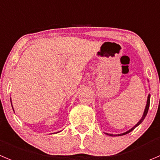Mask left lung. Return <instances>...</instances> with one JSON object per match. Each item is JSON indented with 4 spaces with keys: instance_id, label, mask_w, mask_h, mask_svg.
I'll return each mask as SVG.
<instances>
[{
    "instance_id": "left-lung-1",
    "label": "left lung",
    "mask_w": 160,
    "mask_h": 160,
    "mask_svg": "<svg viewBox=\"0 0 160 160\" xmlns=\"http://www.w3.org/2000/svg\"><path fill=\"white\" fill-rule=\"evenodd\" d=\"M150 96H151V95H150V94H148V99H147V104H146V106H145V111H144L143 116H142V119H141L140 120H139V121L138 122V123L135 125V126H134L132 128H131V129H130L129 131H126V132H125V133H123V134H108V133H105V134H108V135H109V136H122V135H124V134H128V133L131 132V131H132L134 129V128H137V127L138 126L139 124H141V123H142V121H143V120H144V119H145V116H146L147 113H148V108H149V105H150Z\"/></svg>"
}]
</instances>
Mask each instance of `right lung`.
I'll return each mask as SVG.
<instances>
[{
  "instance_id": "obj_1",
  "label": "right lung",
  "mask_w": 160,
  "mask_h": 160,
  "mask_svg": "<svg viewBox=\"0 0 160 160\" xmlns=\"http://www.w3.org/2000/svg\"><path fill=\"white\" fill-rule=\"evenodd\" d=\"M12 108H13V106H12ZM57 133H58V132H57Z\"/></svg>"
}]
</instances>
